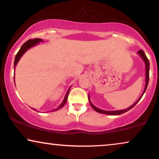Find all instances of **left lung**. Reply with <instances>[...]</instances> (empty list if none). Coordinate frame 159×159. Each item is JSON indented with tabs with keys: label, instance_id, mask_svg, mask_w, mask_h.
Instances as JSON below:
<instances>
[{
	"label": "left lung",
	"instance_id": "obj_1",
	"mask_svg": "<svg viewBox=\"0 0 159 159\" xmlns=\"http://www.w3.org/2000/svg\"><path fill=\"white\" fill-rule=\"evenodd\" d=\"M138 53L139 55L141 56V58L143 60L144 64H145V86H144V89L143 92H142V95L140 96V98H139L137 100V101L136 102V103H134L133 105L130 106V107H128L127 108H125V109H123V110H117V111H105V110H102V109H100V108H98L97 107H95L93 104L92 103L91 100H90V98H89V103L90 105H91L92 108H93L94 111H96L97 112H99V113H101V114H108V115H120V114H122L125 113V112L129 111V110L131 109L132 108L134 107V106H135V105L136 103H138L140 99H141L142 96H143V94L144 92H145L146 89H147V87H148V81H149V69H150V62H149V60L148 59V58H147V56L145 55V53H144V51H142V50H140V51H138Z\"/></svg>",
	"mask_w": 159,
	"mask_h": 159
}]
</instances>
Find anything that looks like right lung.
Wrapping results in <instances>:
<instances>
[{
  "instance_id": "add662e5",
  "label": "right lung",
  "mask_w": 159,
  "mask_h": 159,
  "mask_svg": "<svg viewBox=\"0 0 159 159\" xmlns=\"http://www.w3.org/2000/svg\"><path fill=\"white\" fill-rule=\"evenodd\" d=\"M40 42H43V40L41 39H39V38H36V39H34L28 40L27 42H25V43H24L23 45H22V47L20 48V51H18V53L16 54V56H15V63H14V70H15L16 65H17L18 61H19V60L20 59V58L22 57V56H23V54L25 53V52L29 49V48H31V47H34V45H37L38 43H40ZM14 81H15V78H14ZM70 89V87L69 88V89L67 90V92L65 94V98H64L63 101L61 102V103L60 104L59 106H58L57 108H56L55 110H53L54 111H56V110L60 109V108H62L64 106H65V104L66 103V102H67V97H68V94H69ZM33 109L35 110V111H36V109H34V108H33Z\"/></svg>"
}]
</instances>
